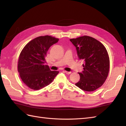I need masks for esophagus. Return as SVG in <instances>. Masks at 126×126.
Returning a JSON list of instances; mask_svg holds the SVG:
<instances>
[{"label":"esophagus","instance_id":"obj_1","mask_svg":"<svg viewBox=\"0 0 126 126\" xmlns=\"http://www.w3.org/2000/svg\"><path fill=\"white\" fill-rule=\"evenodd\" d=\"M64 73H65V74H70L71 73V71H64Z\"/></svg>","mask_w":126,"mask_h":126}]
</instances>
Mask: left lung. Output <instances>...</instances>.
Wrapping results in <instances>:
<instances>
[{
    "label": "left lung",
    "instance_id": "obj_1",
    "mask_svg": "<svg viewBox=\"0 0 126 126\" xmlns=\"http://www.w3.org/2000/svg\"><path fill=\"white\" fill-rule=\"evenodd\" d=\"M76 48L79 59L84 61V70L79 73V81L75 85L86 92H93L101 87L107 78L110 61L103 44L88 36L70 39Z\"/></svg>",
    "mask_w": 126,
    "mask_h": 126
}]
</instances>
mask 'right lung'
Listing matches in <instances>:
<instances>
[{
  "instance_id": "obj_1",
  "label": "right lung",
  "mask_w": 126,
  "mask_h": 126,
  "mask_svg": "<svg viewBox=\"0 0 126 126\" xmlns=\"http://www.w3.org/2000/svg\"><path fill=\"white\" fill-rule=\"evenodd\" d=\"M59 39L50 36H39L24 47L18 61V71L22 81L33 90H39L52 82L58 71H51L45 64L50 47Z\"/></svg>"
}]
</instances>
